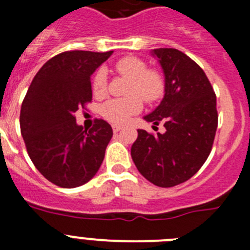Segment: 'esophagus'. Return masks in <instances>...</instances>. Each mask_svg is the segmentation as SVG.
Instances as JSON below:
<instances>
[{
    "instance_id": "1",
    "label": "esophagus",
    "mask_w": 250,
    "mask_h": 250,
    "mask_svg": "<svg viewBox=\"0 0 250 250\" xmlns=\"http://www.w3.org/2000/svg\"><path fill=\"white\" fill-rule=\"evenodd\" d=\"M111 127H113V131L114 132H119L121 129H123V126H121V125H118V124H114V125Z\"/></svg>"
}]
</instances>
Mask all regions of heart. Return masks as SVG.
I'll list each match as a JSON object with an SVG mask.
<instances>
[{"mask_svg": "<svg viewBox=\"0 0 250 250\" xmlns=\"http://www.w3.org/2000/svg\"><path fill=\"white\" fill-rule=\"evenodd\" d=\"M115 68L120 75L130 78L127 98H115L105 102L101 108L103 118L114 124L126 123L132 115L142 109V100L147 103H154L162 98L166 91V81L163 75L154 68H147L141 59L134 56L123 58L115 63ZM108 73L101 67L92 81V89L96 96H103L106 91Z\"/></svg>", "mask_w": 250, "mask_h": 250, "instance_id": "1", "label": "heart"}]
</instances>
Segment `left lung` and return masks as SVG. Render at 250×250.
Wrapping results in <instances>:
<instances>
[{
	"mask_svg": "<svg viewBox=\"0 0 250 250\" xmlns=\"http://www.w3.org/2000/svg\"><path fill=\"white\" fill-rule=\"evenodd\" d=\"M165 73L162 102L145 120L163 123L165 134L137 130L131 157L152 184L175 187L198 172L210 154L217 129L216 94L203 68L177 49L152 50Z\"/></svg>",
	"mask_w": 250,
	"mask_h": 250,
	"instance_id": "8db88e82",
	"label": "left lung"
}]
</instances>
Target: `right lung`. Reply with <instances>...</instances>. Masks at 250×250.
Here are the masks:
<instances>
[{"label":"right lung","instance_id":"1","mask_svg":"<svg viewBox=\"0 0 250 250\" xmlns=\"http://www.w3.org/2000/svg\"><path fill=\"white\" fill-rule=\"evenodd\" d=\"M113 51L73 50L44 63L21 108V132L35 168L52 184L77 188L96 175L113 136L106 121L92 129L77 125L75 113L92 101L91 76Z\"/></svg>","mask_w":250,"mask_h":250}]
</instances>
